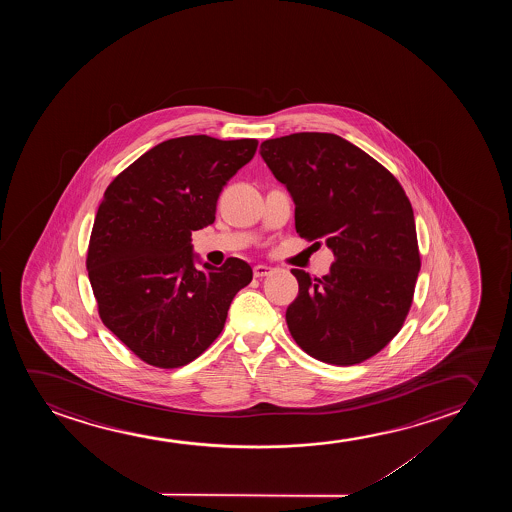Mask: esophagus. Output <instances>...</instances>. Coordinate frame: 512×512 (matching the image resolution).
Returning a JSON list of instances; mask_svg holds the SVG:
<instances>
[{
	"label": "esophagus",
	"mask_w": 512,
	"mask_h": 512,
	"mask_svg": "<svg viewBox=\"0 0 512 512\" xmlns=\"http://www.w3.org/2000/svg\"><path fill=\"white\" fill-rule=\"evenodd\" d=\"M271 273H273V267L262 266V264L253 267V276L255 278H264V276H269Z\"/></svg>",
	"instance_id": "obj_1"
}]
</instances>
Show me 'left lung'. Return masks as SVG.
Listing matches in <instances>:
<instances>
[{"label": "left lung", "instance_id": "left-lung-1", "mask_svg": "<svg viewBox=\"0 0 512 512\" xmlns=\"http://www.w3.org/2000/svg\"><path fill=\"white\" fill-rule=\"evenodd\" d=\"M260 155L294 199L295 231L325 239L336 257L322 278L292 269L299 295L287 325L295 343L325 364L374 357L402 329L420 273L406 192L385 166L337 134L266 140Z\"/></svg>", "mask_w": 512, "mask_h": 512}]
</instances>
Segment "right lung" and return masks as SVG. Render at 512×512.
Returning <instances> with one entry per match:
<instances>
[{
	"mask_svg": "<svg viewBox=\"0 0 512 512\" xmlns=\"http://www.w3.org/2000/svg\"><path fill=\"white\" fill-rule=\"evenodd\" d=\"M257 145L206 134L162 141L105 190L85 264L101 320L145 364L196 360L252 281V267L236 257L197 269L190 238L215 222L220 192Z\"/></svg>",
	"mask_w": 512,
	"mask_h": 512,
	"instance_id": "right-lung-1",
	"label": "right lung"
}]
</instances>
